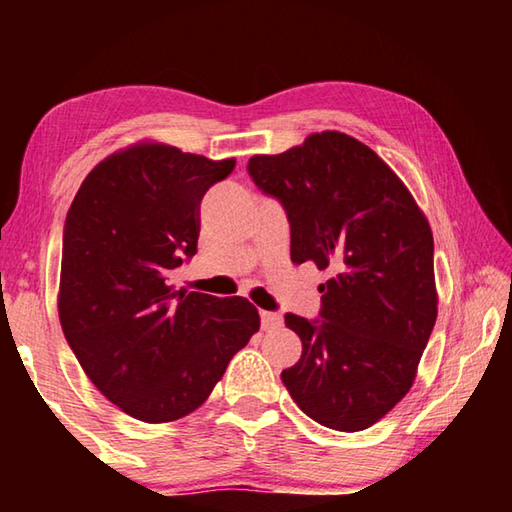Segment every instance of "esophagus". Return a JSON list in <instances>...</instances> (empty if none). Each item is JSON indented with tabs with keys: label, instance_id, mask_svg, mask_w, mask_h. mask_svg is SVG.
Returning <instances> with one entry per match:
<instances>
[{
	"label": "esophagus",
	"instance_id": "34e87169",
	"mask_svg": "<svg viewBox=\"0 0 512 512\" xmlns=\"http://www.w3.org/2000/svg\"><path fill=\"white\" fill-rule=\"evenodd\" d=\"M259 318H262V329H277L282 325V318L275 311H259Z\"/></svg>",
	"mask_w": 512,
	"mask_h": 512
}]
</instances>
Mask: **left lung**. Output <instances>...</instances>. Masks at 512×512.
Wrapping results in <instances>:
<instances>
[{
    "mask_svg": "<svg viewBox=\"0 0 512 512\" xmlns=\"http://www.w3.org/2000/svg\"><path fill=\"white\" fill-rule=\"evenodd\" d=\"M246 169L287 212L291 262L329 273L318 318L284 316L302 341L284 386L323 427L368 429L409 393L436 325L429 223L388 164L345 133L309 135Z\"/></svg>",
    "mask_w": 512,
    "mask_h": 512,
    "instance_id": "8db88e82",
    "label": "left lung"
}]
</instances>
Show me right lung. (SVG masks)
I'll list each match as a JSON object with an SVG mask.
<instances>
[{
  "mask_svg": "<svg viewBox=\"0 0 512 512\" xmlns=\"http://www.w3.org/2000/svg\"><path fill=\"white\" fill-rule=\"evenodd\" d=\"M232 169L235 160L137 144L97 164L67 212L60 325L92 384L142 422L198 409L259 329L246 298L169 284L196 255L205 192Z\"/></svg>",
  "mask_w": 512,
  "mask_h": 512,
  "instance_id": "right-lung-1",
  "label": "right lung"
}]
</instances>
